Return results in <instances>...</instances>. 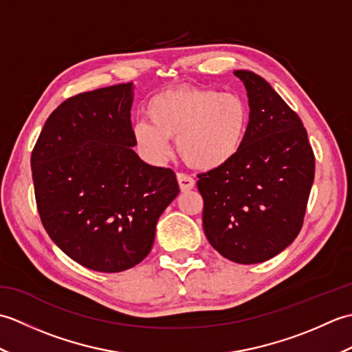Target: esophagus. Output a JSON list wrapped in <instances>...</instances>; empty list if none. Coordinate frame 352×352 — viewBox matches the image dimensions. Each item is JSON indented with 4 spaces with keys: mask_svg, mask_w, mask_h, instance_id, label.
I'll return each instance as SVG.
<instances>
[{
    "mask_svg": "<svg viewBox=\"0 0 352 352\" xmlns=\"http://www.w3.org/2000/svg\"><path fill=\"white\" fill-rule=\"evenodd\" d=\"M177 180H178V186H180L182 192H188V190L195 188V180H193V178L189 177L188 174H177Z\"/></svg>",
    "mask_w": 352,
    "mask_h": 352,
    "instance_id": "34e87169",
    "label": "esophagus"
}]
</instances>
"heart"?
<instances>
[{"label":"heart","mask_w":352,"mask_h":352,"mask_svg":"<svg viewBox=\"0 0 352 352\" xmlns=\"http://www.w3.org/2000/svg\"><path fill=\"white\" fill-rule=\"evenodd\" d=\"M149 122L134 125L139 149L162 163L170 154V139L192 168L213 170L233 162L245 144L251 122L242 95L216 89L178 87L154 95L148 102Z\"/></svg>","instance_id":"obj_1"}]
</instances>
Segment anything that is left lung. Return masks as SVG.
Listing matches in <instances>:
<instances>
[{
    "label": "left lung",
    "mask_w": 352,
    "mask_h": 352,
    "mask_svg": "<svg viewBox=\"0 0 352 352\" xmlns=\"http://www.w3.org/2000/svg\"><path fill=\"white\" fill-rule=\"evenodd\" d=\"M251 122L233 162L198 175L203 227L221 256L261 263L295 241L315 178V155L302 121L265 78L239 69Z\"/></svg>",
    "instance_id": "1"
}]
</instances>
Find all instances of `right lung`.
Segmentation results:
<instances>
[{"label":"right lung","mask_w":352,"mask_h":352,"mask_svg":"<svg viewBox=\"0 0 352 352\" xmlns=\"http://www.w3.org/2000/svg\"><path fill=\"white\" fill-rule=\"evenodd\" d=\"M131 104L133 83L72 96L50 115L32 153L43 228L66 256L98 272L140 263L180 192L174 170L134 153Z\"/></svg>","instance_id":"add662e5"}]
</instances>
